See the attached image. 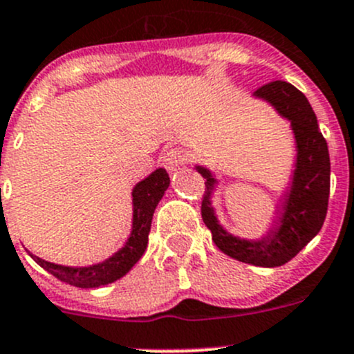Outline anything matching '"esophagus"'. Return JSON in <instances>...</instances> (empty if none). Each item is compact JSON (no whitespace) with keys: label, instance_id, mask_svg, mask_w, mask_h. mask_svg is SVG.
Masks as SVG:
<instances>
[{"label":"esophagus","instance_id":"esophagus-1","mask_svg":"<svg viewBox=\"0 0 354 354\" xmlns=\"http://www.w3.org/2000/svg\"><path fill=\"white\" fill-rule=\"evenodd\" d=\"M187 159H188L187 152L180 151V149H171V151H167L166 154H164L162 162L164 166H166V169L173 173V171L180 169V167L187 162Z\"/></svg>","mask_w":354,"mask_h":354}]
</instances>
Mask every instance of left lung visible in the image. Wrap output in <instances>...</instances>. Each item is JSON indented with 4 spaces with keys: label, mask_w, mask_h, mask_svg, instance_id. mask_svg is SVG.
Returning a JSON list of instances; mask_svg holds the SVG:
<instances>
[{
    "label": "left lung",
    "mask_w": 354,
    "mask_h": 354,
    "mask_svg": "<svg viewBox=\"0 0 354 354\" xmlns=\"http://www.w3.org/2000/svg\"><path fill=\"white\" fill-rule=\"evenodd\" d=\"M289 121L295 138L291 181L276 203L272 226L257 240L231 234L217 219L212 197L217 190L216 173L202 164L195 169L205 178L202 219L217 248L227 257L257 267H279L298 255L322 230L330 192V159L315 113L305 94L284 80L270 82L253 94Z\"/></svg>",
    "instance_id": "left-lung-1"
}]
</instances>
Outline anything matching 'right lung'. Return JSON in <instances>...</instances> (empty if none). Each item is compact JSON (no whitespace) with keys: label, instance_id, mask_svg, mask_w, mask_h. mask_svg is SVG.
<instances>
[{"label":"right lung","instance_id":"1","mask_svg":"<svg viewBox=\"0 0 354 354\" xmlns=\"http://www.w3.org/2000/svg\"><path fill=\"white\" fill-rule=\"evenodd\" d=\"M167 187H169V174L166 173L164 167H157L147 178L135 185L133 190H131V210H133V214H131L130 236H128L127 243L121 246L116 253H113L109 259L102 260V262L84 267H71L48 262V260L41 259V257L34 255L27 250L28 255L42 269L75 288L91 289L114 283V281L121 279L124 274L130 272L131 267L142 259L144 252L147 250L152 216H154L157 203L166 194Z\"/></svg>","mask_w":354,"mask_h":354}]
</instances>
